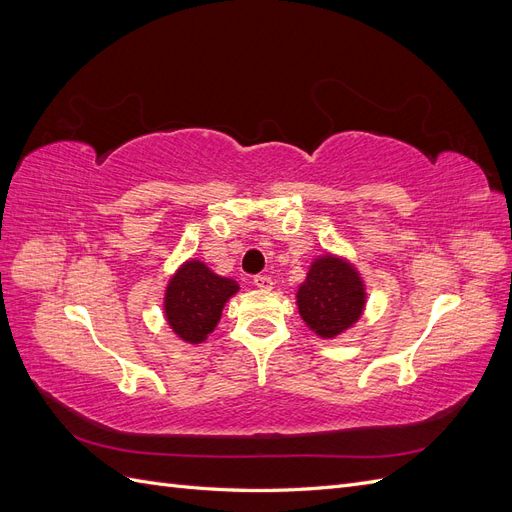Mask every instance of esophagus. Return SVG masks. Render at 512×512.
Segmentation results:
<instances>
[{
    "mask_svg": "<svg viewBox=\"0 0 512 512\" xmlns=\"http://www.w3.org/2000/svg\"><path fill=\"white\" fill-rule=\"evenodd\" d=\"M254 286L260 290H271L273 288V280L269 275H254Z\"/></svg>",
    "mask_w": 512,
    "mask_h": 512,
    "instance_id": "esophagus-1",
    "label": "esophagus"
}]
</instances>
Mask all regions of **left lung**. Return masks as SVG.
I'll list each match as a JSON object with an SVG mask.
<instances>
[{
	"label": "left lung",
	"mask_w": 512,
	"mask_h": 512,
	"mask_svg": "<svg viewBox=\"0 0 512 512\" xmlns=\"http://www.w3.org/2000/svg\"><path fill=\"white\" fill-rule=\"evenodd\" d=\"M365 303L361 273L350 260L329 252L314 258L297 290L303 322L322 339H333L354 327L363 316Z\"/></svg>",
	"instance_id": "left-lung-1"
}]
</instances>
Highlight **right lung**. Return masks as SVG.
Returning <instances> with one entry per match:
<instances>
[{
  "mask_svg": "<svg viewBox=\"0 0 512 512\" xmlns=\"http://www.w3.org/2000/svg\"><path fill=\"white\" fill-rule=\"evenodd\" d=\"M237 292L235 280L213 273L200 260H185L166 284L164 318L183 342L203 344L218 327L224 305Z\"/></svg>",
  "mask_w": 512,
  "mask_h": 512,
  "instance_id": "obj_1",
  "label": "right lung"
}]
</instances>
